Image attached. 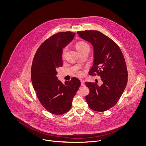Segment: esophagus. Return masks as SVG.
<instances>
[{
	"instance_id": "obj_1",
	"label": "esophagus",
	"mask_w": 146,
	"mask_h": 146,
	"mask_svg": "<svg viewBox=\"0 0 146 146\" xmlns=\"http://www.w3.org/2000/svg\"><path fill=\"white\" fill-rule=\"evenodd\" d=\"M81 85H82V86H84L85 85V81L84 80H82V79H81Z\"/></svg>"
}]
</instances>
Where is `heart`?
Masks as SVG:
<instances>
[{
  "mask_svg": "<svg viewBox=\"0 0 146 146\" xmlns=\"http://www.w3.org/2000/svg\"><path fill=\"white\" fill-rule=\"evenodd\" d=\"M75 48L76 49V50L78 51V52L80 54L81 52H83L85 50H89V45L85 42H83V41H80V42H77L76 45H75ZM66 48H64L63 49L62 52V58H64L65 57L66 55ZM78 74L80 76H82L83 74V72L82 71H79L78 73Z\"/></svg>",
  "mask_w": 146,
  "mask_h": 146,
  "instance_id": "b5f03b06",
  "label": "heart"
}]
</instances>
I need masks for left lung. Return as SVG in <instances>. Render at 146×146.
Masks as SVG:
<instances>
[{
    "label": "left lung",
    "instance_id": "obj_1",
    "mask_svg": "<svg viewBox=\"0 0 146 146\" xmlns=\"http://www.w3.org/2000/svg\"><path fill=\"white\" fill-rule=\"evenodd\" d=\"M77 33L93 46L94 60L89 75L97 74L103 83L101 86L96 83H85L90 90L86 101L93 111L108 110L118 102L127 83L123 54L115 42L98 31H78Z\"/></svg>",
    "mask_w": 146,
    "mask_h": 146
}]
</instances>
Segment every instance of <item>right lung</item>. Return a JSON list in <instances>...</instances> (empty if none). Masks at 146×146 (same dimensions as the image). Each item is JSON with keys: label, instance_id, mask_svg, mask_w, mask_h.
<instances>
[{"label": "right lung", "instance_id": "obj_1", "mask_svg": "<svg viewBox=\"0 0 146 146\" xmlns=\"http://www.w3.org/2000/svg\"><path fill=\"white\" fill-rule=\"evenodd\" d=\"M75 36L72 32H58L43 42L35 54L31 79L39 101L50 113L60 115L71 108L72 100L81 83L76 77L65 85L56 76L63 65L62 52Z\"/></svg>", "mask_w": 146, "mask_h": 146}]
</instances>
